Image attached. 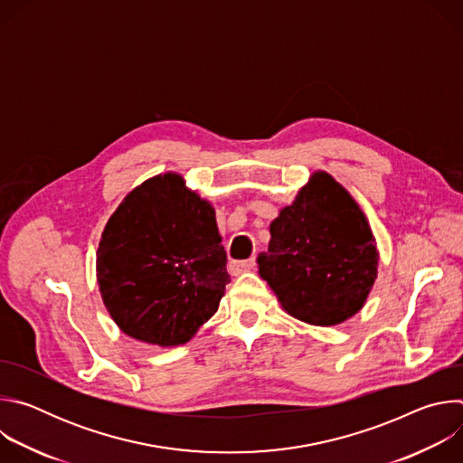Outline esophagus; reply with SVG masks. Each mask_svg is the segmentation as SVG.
I'll return each instance as SVG.
<instances>
[{
  "label": "esophagus",
  "mask_w": 463,
  "mask_h": 463,
  "mask_svg": "<svg viewBox=\"0 0 463 463\" xmlns=\"http://www.w3.org/2000/svg\"><path fill=\"white\" fill-rule=\"evenodd\" d=\"M254 258H249V260H232L231 263H229V271L232 273V275H241V273H245V271H250L252 268H254Z\"/></svg>",
  "instance_id": "34e87169"
}]
</instances>
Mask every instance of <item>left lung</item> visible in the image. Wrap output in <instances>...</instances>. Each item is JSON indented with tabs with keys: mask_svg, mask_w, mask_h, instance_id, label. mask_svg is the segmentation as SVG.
<instances>
[{
	"mask_svg": "<svg viewBox=\"0 0 463 463\" xmlns=\"http://www.w3.org/2000/svg\"><path fill=\"white\" fill-rule=\"evenodd\" d=\"M269 232L258 273L286 313L313 326H335L364 306L379 250L364 213L327 172L311 174Z\"/></svg>",
	"mask_w": 463,
	"mask_h": 463,
	"instance_id": "obj_1",
	"label": "left lung"
}]
</instances>
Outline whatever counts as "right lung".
Wrapping results in <instances>:
<instances>
[{
	"instance_id": "1",
	"label": "right lung",
	"mask_w": 463,
	"mask_h": 463,
	"mask_svg": "<svg viewBox=\"0 0 463 463\" xmlns=\"http://www.w3.org/2000/svg\"><path fill=\"white\" fill-rule=\"evenodd\" d=\"M97 282L128 337L161 348L188 343L231 282L211 202L175 172L128 192L102 231Z\"/></svg>"
}]
</instances>
